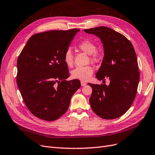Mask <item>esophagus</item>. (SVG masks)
<instances>
[{
    "label": "esophagus",
    "mask_w": 155,
    "mask_h": 155,
    "mask_svg": "<svg viewBox=\"0 0 155 155\" xmlns=\"http://www.w3.org/2000/svg\"><path fill=\"white\" fill-rule=\"evenodd\" d=\"M81 86H86V82H85L84 81H81Z\"/></svg>",
    "instance_id": "1"
}]
</instances>
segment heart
Instances as JSON below:
<instances>
[{
  "label": "heart",
  "instance_id": "1",
  "mask_svg": "<svg viewBox=\"0 0 155 155\" xmlns=\"http://www.w3.org/2000/svg\"><path fill=\"white\" fill-rule=\"evenodd\" d=\"M78 48L86 53L90 54V61L93 62H97L99 55L96 52L97 46L89 40H84L78 44ZM64 61L66 66L71 68L73 66V55L70 49H68L64 54ZM93 73V69L91 66H86L77 67L71 71V77L73 79H78L81 81H87Z\"/></svg>",
  "mask_w": 155,
  "mask_h": 155
}]
</instances>
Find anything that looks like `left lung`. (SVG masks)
<instances>
[{
  "label": "left lung",
  "instance_id": "left-lung-1",
  "mask_svg": "<svg viewBox=\"0 0 155 155\" xmlns=\"http://www.w3.org/2000/svg\"><path fill=\"white\" fill-rule=\"evenodd\" d=\"M84 31L101 38L104 57L96 77L110 81L109 86L88 84L93 89L91 107L102 118H118L131 106L137 93L140 72L135 51L126 37L111 28L101 26Z\"/></svg>",
  "mask_w": 155,
  "mask_h": 155
}]
</instances>
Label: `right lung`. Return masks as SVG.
Returning a JSON list of instances; mask_svg holds the SVG:
<instances>
[{"instance_id":"1","label":"right lung","mask_w":155,"mask_h":155,"mask_svg":"<svg viewBox=\"0 0 155 155\" xmlns=\"http://www.w3.org/2000/svg\"><path fill=\"white\" fill-rule=\"evenodd\" d=\"M79 29L36 33L17 59V83L23 101L34 116L53 121L66 112L78 79L66 81L69 69L64 54Z\"/></svg>"}]
</instances>
